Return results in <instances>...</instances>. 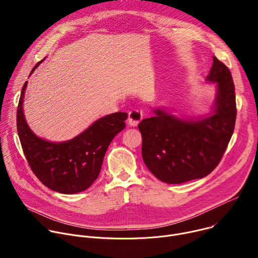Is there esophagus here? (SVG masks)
<instances>
[{
  "label": "esophagus",
  "mask_w": 258,
  "mask_h": 258,
  "mask_svg": "<svg viewBox=\"0 0 258 258\" xmlns=\"http://www.w3.org/2000/svg\"><path fill=\"white\" fill-rule=\"evenodd\" d=\"M143 118V112L139 109L132 110V111L128 113V118H127V123L131 126H136Z\"/></svg>",
  "instance_id": "obj_1"
}]
</instances>
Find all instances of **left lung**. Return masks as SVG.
I'll list each match as a JSON object with an SVG mask.
<instances>
[{
    "label": "left lung",
    "instance_id": "left-lung-1",
    "mask_svg": "<svg viewBox=\"0 0 258 258\" xmlns=\"http://www.w3.org/2000/svg\"><path fill=\"white\" fill-rule=\"evenodd\" d=\"M206 82L214 84L210 111L197 117L177 116L164 108L138 125L142 156L148 169L167 183H181L209 174L219 163L234 133L236 96L229 68L213 56Z\"/></svg>",
    "mask_w": 258,
    "mask_h": 258
}]
</instances>
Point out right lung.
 <instances>
[{"label":"right lung","mask_w":258,"mask_h":258,"mask_svg":"<svg viewBox=\"0 0 258 258\" xmlns=\"http://www.w3.org/2000/svg\"><path fill=\"white\" fill-rule=\"evenodd\" d=\"M45 59L32 68L29 77ZM26 86L27 82L17 108V132L31 170L46 187L58 193L76 194L87 190L100 173L108 146L124 128L127 113L107 114L75 138L51 142L36 136L26 122L23 112Z\"/></svg>","instance_id":"add662e5"}]
</instances>
